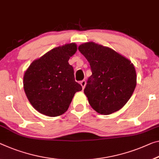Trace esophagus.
<instances>
[{
    "label": "esophagus",
    "instance_id": "esophagus-1",
    "mask_svg": "<svg viewBox=\"0 0 159 159\" xmlns=\"http://www.w3.org/2000/svg\"><path fill=\"white\" fill-rule=\"evenodd\" d=\"M80 84H81V86L82 87V89H84L85 85H86V81H85V80H82V81L80 82Z\"/></svg>",
    "mask_w": 159,
    "mask_h": 159
}]
</instances>
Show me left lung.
Segmentation results:
<instances>
[{
	"mask_svg": "<svg viewBox=\"0 0 159 159\" xmlns=\"http://www.w3.org/2000/svg\"><path fill=\"white\" fill-rule=\"evenodd\" d=\"M78 50L88 60L92 72L84 90L89 104L104 115L119 110L135 89L134 65L112 49L93 42L82 44Z\"/></svg>",
	"mask_w": 159,
	"mask_h": 159,
	"instance_id": "1",
	"label": "left lung"
}]
</instances>
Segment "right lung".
I'll return each mask as SVG.
<instances>
[{
	"label": "right lung",
	"mask_w": 159,
	"mask_h": 159,
	"mask_svg": "<svg viewBox=\"0 0 159 159\" xmlns=\"http://www.w3.org/2000/svg\"><path fill=\"white\" fill-rule=\"evenodd\" d=\"M75 43L55 48L34 60L23 77V87L29 102L40 113L62 115L73 97L82 89L75 82L74 70L68 62L77 51Z\"/></svg>",
	"instance_id": "obj_1"
}]
</instances>
